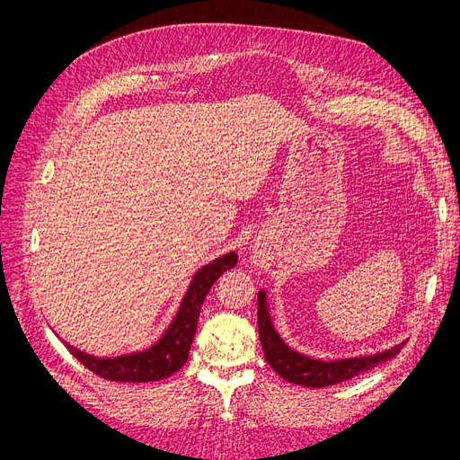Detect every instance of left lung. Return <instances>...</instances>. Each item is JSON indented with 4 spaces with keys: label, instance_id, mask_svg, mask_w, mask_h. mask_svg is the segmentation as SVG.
<instances>
[{
    "label": "left lung",
    "instance_id": "8db88e82",
    "mask_svg": "<svg viewBox=\"0 0 460 460\" xmlns=\"http://www.w3.org/2000/svg\"><path fill=\"white\" fill-rule=\"evenodd\" d=\"M257 318H259V338L267 363L274 368V372L280 374L289 384H297L305 387H326L336 385L341 382H347L355 378V376L363 374L367 370H372L376 365L385 363V360L394 358L405 341H401L394 347H389L385 351L372 353V355H358V357H347V358H336V360H323L313 358L309 355H303L280 338V333L276 332L270 307L267 301V291L259 289L257 294Z\"/></svg>",
    "mask_w": 460,
    "mask_h": 460
}]
</instances>
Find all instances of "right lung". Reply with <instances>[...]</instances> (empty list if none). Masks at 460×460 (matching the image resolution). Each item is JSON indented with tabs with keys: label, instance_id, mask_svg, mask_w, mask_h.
Returning <instances> with one entry per match:
<instances>
[{
	"label": "right lung",
	"instance_id": "add662e5",
	"mask_svg": "<svg viewBox=\"0 0 460 460\" xmlns=\"http://www.w3.org/2000/svg\"><path fill=\"white\" fill-rule=\"evenodd\" d=\"M235 262H238V253L230 252L205 264V267L193 274L172 323L164 330L163 336L151 347H147V349L119 357L88 355L76 349L71 343H65L66 349L88 370L111 382L142 384L169 378L171 374L186 365L190 347L198 330L201 305L208 294V289H211V286L228 269H234Z\"/></svg>",
	"mask_w": 460,
	"mask_h": 460
}]
</instances>
